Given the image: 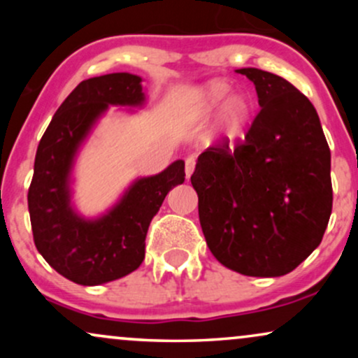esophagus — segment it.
<instances>
[{
	"label": "esophagus",
	"instance_id": "1",
	"mask_svg": "<svg viewBox=\"0 0 358 358\" xmlns=\"http://www.w3.org/2000/svg\"><path fill=\"white\" fill-rule=\"evenodd\" d=\"M195 158L193 156H188L187 159H185V175H187V178H190L193 170H195Z\"/></svg>",
	"mask_w": 358,
	"mask_h": 358
}]
</instances>
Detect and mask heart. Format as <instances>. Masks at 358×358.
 Listing matches in <instances>:
<instances>
[{
	"label": "heart",
	"mask_w": 358,
	"mask_h": 358,
	"mask_svg": "<svg viewBox=\"0 0 358 358\" xmlns=\"http://www.w3.org/2000/svg\"><path fill=\"white\" fill-rule=\"evenodd\" d=\"M231 84L224 80H213L207 84L195 96V109L200 113H210V110L217 109L222 102H225L229 96H231ZM250 114H252V104H250L248 97L244 96H234L225 102L224 113H222V126H224L225 133L229 136H236L241 133L242 127L248 124Z\"/></svg>",
	"instance_id": "1"
}]
</instances>
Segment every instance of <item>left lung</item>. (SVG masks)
Returning a JSON list of instances; mask_svg holds the SVG:
<instances>
[{
  "label": "left lung",
  "mask_w": 358,
  "mask_h": 358,
  "mask_svg": "<svg viewBox=\"0 0 358 358\" xmlns=\"http://www.w3.org/2000/svg\"><path fill=\"white\" fill-rule=\"evenodd\" d=\"M261 110L244 139L199 156L190 182L217 261L244 276H285L323 239L334 188L330 148L310 99L282 77L239 69Z\"/></svg>",
  "instance_id": "left-lung-1"
}]
</instances>
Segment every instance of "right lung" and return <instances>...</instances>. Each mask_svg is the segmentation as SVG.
Instances as JSON below:
<instances>
[{
	"label": "right lung",
	"mask_w": 358,
	"mask_h": 358,
	"mask_svg": "<svg viewBox=\"0 0 358 358\" xmlns=\"http://www.w3.org/2000/svg\"><path fill=\"white\" fill-rule=\"evenodd\" d=\"M143 99L141 77L133 73L82 80L40 139L28 188L34 241L45 261L77 285H102L136 271L151 219L166 193L185 182V163L178 159L159 175L138 180L101 219L84 220L72 212L69 171L82 139L109 104L138 106Z\"/></svg>",
	"instance_id": "add662e5"
}]
</instances>
